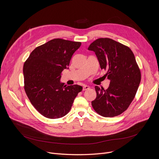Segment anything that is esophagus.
<instances>
[{
	"instance_id": "34e87169",
	"label": "esophagus",
	"mask_w": 159,
	"mask_h": 159,
	"mask_svg": "<svg viewBox=\"0 0 159 159\" xmlns=\"http://www.w3.org/2000/svg\"><path fill=\"white\" fill-rule=\"evenodd\" d=\"M90 89V87L88 86V85H84L83 87V90L84 91V90H89Z\"/></svg>"
}]
</instances>
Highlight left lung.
Wrapping results in <instances>:
<instances>
[{"instance_id":"obj_1","label":"left lung","mask_w":159,"mask_h":159,"mask_svg":"<svg viewBox=\"0 0 159 159\" xmlns=\"http://www.w3.org/2000/svg\"><path fill=\"white\" fill-rule=\"evenodd\" d=\"M95 52L101 69L110 80L107 89L95 86L92 101L95 111L104 117H114L125 111L133 100L141 81V72L131 49L107 38L93 41L88 48Z\"/></svg>"}]
</instances>
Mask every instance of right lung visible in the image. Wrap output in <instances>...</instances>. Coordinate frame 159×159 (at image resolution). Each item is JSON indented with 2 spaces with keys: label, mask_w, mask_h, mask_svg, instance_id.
Here are the masks:
<instances>
[{
  "label": "right lung",
  "mask_w": 159,
  "mask_h": 159,
  "mask_svg": "<svg viewBox=\"0 0 159 159\" xmlns=\"http://www.w3.org/2000/svg\"><path fill=\"white\" fill-rule=\"evenodd\" d=\"M81 43L60 38L36 47L23 66L25 90L34 108L43 116L57 119L65 116L82 87L60 82Z\"/></svg>",
  "instance_id": "obj_1"
}]
</instances>
